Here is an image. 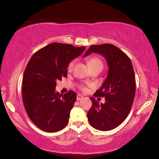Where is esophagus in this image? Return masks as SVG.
Returning a JSON list of instances; mask_svg holds the SVG:
<instances>
[{
    "instance_id": "obj_1",
    "label": "esophagus",
    "mask_w": 159,
    "mask_h": 159,
    "mask_svg": "<svg viewBox=\"0 0 159 159\" xmlns=\"http://www.w3.org/2000/svg\"><path fill=\"white\" fill-rule=\"evenodd\" d=\"M83 98V96H82V95H77V98H76V99L78 101H79V100H80V99H82Z\"/></svg>"
}]
</instances>
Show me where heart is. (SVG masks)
Listing matches in <instances>:
<instances>
[{
    "instance_id": "heart-1",
    "label": "heart",
    "mask_w": 159,
    "mask_h": 159,
    "mask_svg": "<svg viewBox=\"0 0 159 159\" xmlns=\"http://www.w3.org/2000/svg\"><path fill=\"white\" fill-rule=\"evenodd\" d=\"M74 61H71V62L69 64L68 67H67V69H68L69 71H72V69H73V67H74ZM88 64L90 69H92L93 67H96V66L103 67V63H102V61L98 57H93L90 58L88 61ZM80 89L82 91H83V92H87L88 90V87L85 85H80Z\"/></svg>"
}]
</instances>
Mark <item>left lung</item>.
Listing matches in <instances>:
<instances>
[{
    "label": "left lung",
    "mask_w": 159,
    "mask_h": 159,
    "mask_svg": "<svg viewBox=\"0 0 159 159\" xmlns=\"http://www.w3.org/2000/svg\"><path fill=\"white\" fill-rule=\"evenodd\" d=\"M92 52L106 59L109 66L106 80L95 97L105 98L99 104L94 98L87 116L90 124L101 131H108L123 123L130 113L135 95L136 82L130 59L121 50L112 44L91 45L84 57Z\"/></svg>",
    "instance_id": "left-lung-1"
}]
</instances>
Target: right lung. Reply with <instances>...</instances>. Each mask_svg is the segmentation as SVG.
Instances as JSON below:
<instances>
[{
    "label": "right lung",
    "mask_w": 159,
    "mask_h": 159,
    "mask_svg": "<svg viewBox=\"0 0 159 159\" xmlns=\"http://www.w3.org/2000/svg\"><path fill=\"white\" fill-rule=\"evenodd\" d=\"M85 47L52 43L35 52L26 66L22 80V101L26 114L42 130L55 133L69 123L76 94L55 92L57 81L67 76V67Z\"/></svg>",
    "instance_id": "obj_1"
}]
</instances>
